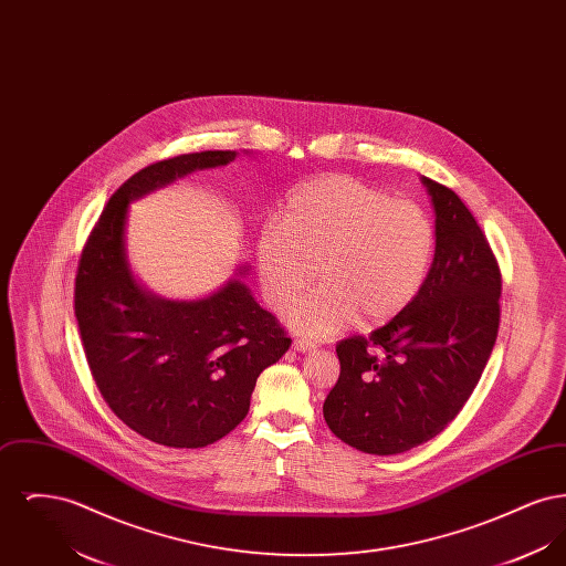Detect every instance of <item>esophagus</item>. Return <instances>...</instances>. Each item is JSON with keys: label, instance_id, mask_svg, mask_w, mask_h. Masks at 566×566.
Instances as JSON below:
<instances>
[{"label": "esophagus", "instance_id": "34e87169", "mask_svg": "<svg viewBox=\"0 0 566 566\" xmlns=\"http://www.w3.org/2000/svg\"><path fill=\"white\" fill-rule=\"evenodd\" d=\"M293 348H295L296 352H312L316 346H314L312 342H307V339H295V342H293Z\"/></svg>", "mask_w": 566, "mask_h": 566}]
</instances>
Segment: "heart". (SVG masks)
Instances as JSON below:
<instances>
[{
    "mask_svg": "<svg viewBox=\"0 0 566 566\" xmlns=\"http://www.w3.org/2000/svg\"><path fill=\"white\" fill-rule=\"evenodd\" d=\"M434 252L427 212L350 176H324L296 187L277 224L256 240L265 296L286 310L314 280L324 284L289 312L301 335L328 337L360 318L388 323L424 286Z\"/></svg>",
    "mask_w": 566,
    "mask_h": 566,
    "instance_id": "1",
    "label": "heart"
}]
</instances>
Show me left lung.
<instances>
[{
	"label": "left lung",
	"mask_w": 566,
	"mask_h": 566,
	"mask_svg": "<svg viewBox=\"0 0 566 566\" xmlns=\"http://www.w3.org/2000/svg\"><path fill=\"white\" fill-rule=\"evenodd\" d=\"M434 259L411 305L369 337L337 344L324 420L352 448L392 457L443 431L475 390L499 333L501 271L457 192L422 176Z\"/></svg>",
	"instance_id": "8db88e82"
}]
</instances>
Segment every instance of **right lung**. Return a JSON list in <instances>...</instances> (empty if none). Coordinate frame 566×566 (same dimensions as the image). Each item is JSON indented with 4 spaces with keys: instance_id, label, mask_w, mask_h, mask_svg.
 <instances>
[{
    "instance_id": "1",
    "label": "right lung",
    "mask_w": 566,
    "mask_h": 566,
    "mask_svg": "<svg viewBox=\"0 0 566 566\" xmlns=\"http://www.w3.org/2000/svg\"><path fill=\"white\" fill-rule=\"evenodd\" d=\"M235 157L206 150L139 169L109 197L82 250L74 312L88 369L109 409L167 448H203L233 431L256 377L293 342L243 284L245 268L210 296L171 301L146 291L127 259L132 201Z\"/></svg>"
}]
</instances>
